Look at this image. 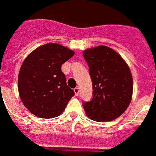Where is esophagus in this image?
Instances as JSON below:
<instances>
[{
  "label": "esophagus",
  "instance_id": "34e87169",
  "mask_svg": "<svg viewBox=\"0 0 156 156\" xmlns=\"http://www.w3.org/2000/svg\"><path fill=\"white\" fill-rule=\"evenodd\" d=\"M73 91H74V93H75L76 96H78V94H79V88L78 87H75V88L73 89Z\"/></svg>",
  "mask_w": 156,
  "mask_h": 156
}]
</instances>
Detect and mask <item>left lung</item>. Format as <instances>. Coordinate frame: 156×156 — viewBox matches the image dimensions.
<instances>
[{"label": "left lung", "mask_w": 156, "mask_h": 156, "mask_svg": "<svg viewBox=\"0 0 156 156\" xmlns=\"http://www.w3.org/2000/svg\"><path fill=\"white\" fill-rule=\"evenodd\" d=\"M92 82L93 97L83 103L86 115L97 122L112 121L124 113L133 96V77L119 54L105 46L83 52Z\"/></svg>", "instance_id": "left-lung-1"}]
</instances>
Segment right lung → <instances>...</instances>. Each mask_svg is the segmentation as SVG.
Here are the masks:
<instances>
[{
    "label": "right lung",
    "instance_id": "add662e5",
    "mask_svg": "<svg viewBox=\"0 0 156 156\" xmlns=\"http://www.w3.org/2000/svg\"><path fill=\"white\" fill-rule=\"evenodd\" d=\"M74 51L57 43H47L31 52L20 68L18 88L24 106L36 116L51 119L65 110L74 96L66 83L61 65Z\"/></svg>",
    "mask_w": 156,
    "mask_h": 156
}]
</instances>
